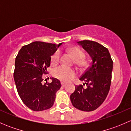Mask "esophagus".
<instances>
[{
    "instance_id": "obj_1",
    "label": "esophagus",
    "mask_w": 131,
    "mask_h": 131,
    "mask_svg": "<svg viewBox=\"0 0 131 131\" xmlns=\"http://www.w3.org/2000/svg\"><path fill=\"white\" fill-rule=\"evenodd\" d=\"M61 85L62 87H65L66 85H67V84H64V83H61Z\"/></svg>"
}]
</instances>
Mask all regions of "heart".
Here are the masks:
<instances>
[{
	"mask_svg": "<svg viewBox=\"0 0 131 131\" xmlns=\"http://www.w3.org/2000/svg\"><path fill=\"white\" fill-rule=\"evenodd\" d=\"M68 52L75 60V63L80 67H86L88 65V61L83 58H84V53L80 48L77 47H73L68 49ZM61 56V52L57 50L51 56V63L52 65H56L59 62ZM53 75L56 79L63 82H69L77 77V72L73 68H67L63 66L56 68L53 71Z\"/></svg>",
	"mask_w": 131,
	"mask_h": 131,
	"instance_id": "1",
	"label": "heart"
}]
</instances>
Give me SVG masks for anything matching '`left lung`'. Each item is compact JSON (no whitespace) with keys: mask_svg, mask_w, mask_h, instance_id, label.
Instances as JSON below:
<instances>
[{"mask_svg":"<svg viewBox=\"0 0 131 131\" xmlns=\"http://www.w3.org/2000/svg\"><path fill=\"white\" fill-rule=\"evenodd\" d=\"M86 51L92 59L90 67L80 78L85 82L76 85L74 92L70 95V100L75 108L91 112L97 109L106 99L112 80L113 61L108 49L92 40H82L77 42Z\"/></svg>","mask_w":131,"mask_h":131,"instance_id":"obj_1","label":"left lung"}]
</instances>
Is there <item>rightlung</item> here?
Segmentation results:
<instances>
[{
	"label": "right lung",
	"instance_id": "obj_1",
	"mask_svg": "<svg viewBox=\"0 0 131 131\" xmlns=\"http://www.w3.org/2000/svg\"><path fill=\"white\" fill-rule=\"evenodd\" d=\"M61 44L36 41L23 46L16 58L14 79L17 91L31 110H46L53 105L61 86L60 81L52 78V82L43 84L42 75L47 73L51 56Z\"/></svg>",
	"mask_w": 131,
	"mask_h": 131
}]
</instances>
